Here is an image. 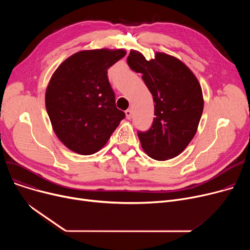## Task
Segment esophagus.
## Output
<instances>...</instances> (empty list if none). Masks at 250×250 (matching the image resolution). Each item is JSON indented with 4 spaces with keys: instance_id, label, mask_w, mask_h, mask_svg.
I'll list each match as a JSON object with an SVG mask.
<instances>
[{
    "instance_id": "esophagus-1",
    "label": "esophagus",
    "mask_w": 250,
    "mask_h": 250,
    "mask_svg": "<svg viewBox=\"0 0 250 250\" xmlns=\"http://www.w3.org/2000/svg\"><path fill=\"white\" fill-rule=\"evenodd\" d=\"M132 115H133L132 109H126L125 110V116H126L127 120H130V118H132Z\"/></svg>"
}]
</instances>
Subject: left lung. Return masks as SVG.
I'll list each match as a JSON object with an SVG mask.
<instances>
[{
  "label": "left lung",
  "instance_id": "1",
  "mask_svg": "<svg viewBox=\"0 0 250 250\" xmlns=\"http://www.w3.org/2000/svg\"><path fill=\"white\" fill-rule=\"evenodd\" d=\"M128 67L141 73L155 102V117L148 132L139 133L142 148L152 159L169 160L193 139L204 110L201 84L188 65L175 57L155 52L146 60L132 49Z\"/></svg>",
  "mask_w": 250,
  "mask_h": 250
}]
</instances>
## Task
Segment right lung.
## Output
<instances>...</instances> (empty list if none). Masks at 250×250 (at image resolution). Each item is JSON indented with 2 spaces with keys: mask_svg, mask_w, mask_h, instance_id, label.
<instances>
[{
  "mask_svg": "<svg viewBox=\"0 0 250 250\" xmlns=\"http://www.w3.org/2000/svg\"><path fill=\"white\" fill-rule=\"evenodd\" d=\"M125 54L123 48L81 50L52 74L45 107L55 134L71 151L80 155L98 152L125 117L116 108L107 70Z\"/></svg>",
  "mask_w": 250,
  "mask_h": 250,
  "instance_id": "1",
  "label": "right lung"
}]
</instances>
